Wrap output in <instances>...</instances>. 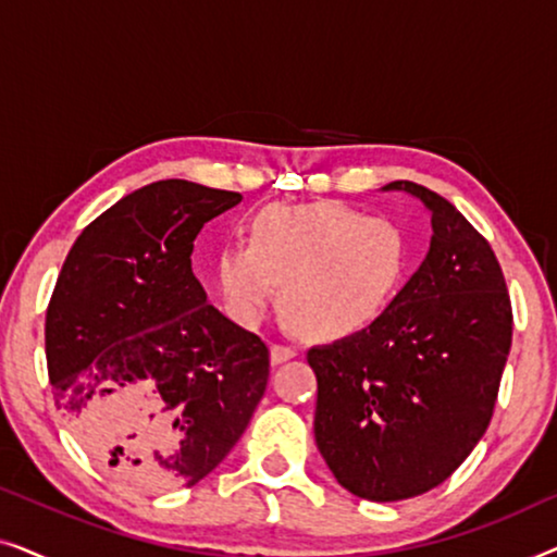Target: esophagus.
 Masks as SVG:
<instances>
[{
  "instance_id": "obj_1",
  "label": "esophagus",
  "mask_w": 557,
  "mask_h": 557,
  "mask_svg": "<svg viewBox=\"0 0 557 557\" xmlns=\"http://www.w3.org/2000/svg\"><path fill=\"white\" fill-rule=\"evenodd\" d=\"M292 357H296V349L288 347V345H271V362L273 364H281L286 360H292Z\"/></svg>"
}]
</instances>
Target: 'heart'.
<instances>
[{
	"label": "heart",
	"mask_w": 557,
	"mask_h": 557,
	"mask_svg": "<svg viewBox=\"0 0 557 557\" xmlns=\"http://www.w3.org/2000/svg\"><path fill=\"white\" fill-rule=\"evenodd\" d=\"M406 273L400 227L337 200L271 205L253 220V243H227L218 258L220 292L240 322H258L284 286L286 317L319 339L375 324Z\"/></svg>",
	"instance_id": "obj_1"
}]
</instances>
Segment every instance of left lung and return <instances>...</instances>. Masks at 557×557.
<instances>
[{"label":"left lung","instance_id":"obj_1","mask_svg":"<svg viewBox=\"0 0 557 557\" xmlns=\"http://www.w3.org/2000/svg\"><path fill=\"white\" fill-rule=\"evenodd\" d=\"M429 210L431 246L368 330L311 347L314 438L347 492L398 502L433 490L484 436L512 345L505 276L444 197L398 180Z\"/></svg>","mask_w":557,"mask_h":557}]
</instances>
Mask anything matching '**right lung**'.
Returning <instances> with one entry per match:
<instances>
[{
  "instance_id": "add662e5",
  "label": "right lung",
  "mask_w": 557,
  "mask_h": 557,
  "mask_svg": "<svg viewBox=\"0 0 557 557\" xmlns=\"http://www.w3.org/2000/svg\"><path fill=\"white\" fill-rule=\"evenodd\" d=\"M240 193L159 180L73 243L45 349L58 408L96 461L149 492L193 486L231 454L269 383V347L208 301L197 233Z\"/></svg>"
}]
</instances>
